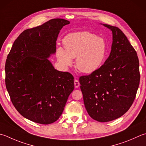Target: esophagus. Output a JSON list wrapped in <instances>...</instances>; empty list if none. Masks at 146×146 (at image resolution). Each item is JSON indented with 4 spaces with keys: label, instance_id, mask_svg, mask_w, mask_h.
<instances>
[{
    "label": "esophagus",
    "instance_id": "esophagus-1",
    "mask_svg": "<svg viewBox=\"0 0 146 146\" xmlns=\"http://www.w3.org/2000/svg\"><path fill=\"white\" fill-rule=\"evenodd\" d=\"M79 85H80V84H79V82L78 81V80L75 79V80H74V86H75V88H78L79 86Z\"/></svg>",
    "mask_w": 146,
    "mask_h": 146
}]
</instances>
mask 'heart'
Returning <instances> with one entry per match:
<instances>
[{"label": "heart", "mask_w": 146, "mask_h": 146, "mask_svg": "<svg viewBox=\"0 0 146 146\" xmlns=\"http://www.w3.org/2000/svg\"><path fill=\"white\" fill-rule=\"evenodd\" d=\"M65 50L56 48L58 61L62 67L72 65L73 58L76 66L81 72L91 74L103 65L108 52L106 39L89 32H78L67 35L63 39Z\"/></svg>", "instance_id": "1"}]
</instances>
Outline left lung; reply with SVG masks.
<instances>
[{
  "label": "left lung",
  "mask_w": 146,
  "mask_h": 146,
  "mask_svg": "<svg viewBox=\"0 0 146 146\" xmlns=\"http://www.w3.org/2000/svg\"><path fill=\"white\" fill-rule=\"evenodd\" d=\"M112 31V43L104 64L88 76L79 78L85 108L99 122L122 116L135 98L140 82L137 52L116 27L102 24Z\"/></svg>",
  "instance_id": "1"
}]
</instances>
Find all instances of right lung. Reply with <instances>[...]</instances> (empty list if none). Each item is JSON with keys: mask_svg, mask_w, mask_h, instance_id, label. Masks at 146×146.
<instances>
[{"mask_svg": "<svg viewBox=\"0 0 146 146\" xmlns=\"http://www.w3.org/2000/svg\"><path fill=\"white\" fill-rule=\"evenodd\" d=\"M70 21L52 19L27 29L14 42L5 65V86L21 116L39 124L55 122L74 89V77L48 59L56 53L60 30Z\"/></svg>", "mask_w": 146, "mask_h": 146, "instance_id": "obj_1", "label": "right lung"}]
</instances>
